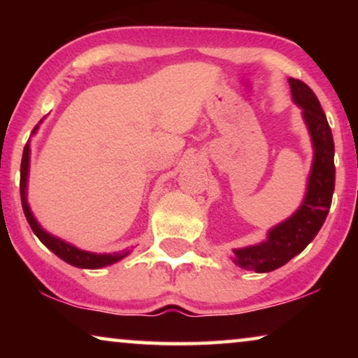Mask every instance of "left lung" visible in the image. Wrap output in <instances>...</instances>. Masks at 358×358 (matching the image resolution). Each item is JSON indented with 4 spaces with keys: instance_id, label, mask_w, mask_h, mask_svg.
<instances>
[{
    "instance_id": "left-lung-1",
    "label": "left lung",
    "mask_w": 358,
    "mask_h": 358,
    "mask_svg": "<svg viewBox=\"0 0 358 358\" xmlns=\"http://www.w3.org/2000/svg\"><path fill=\"white\" fill-rule=\"evenodd\" d=\"M293 102L301 107L303 120L311 135L313 166L308 178L303 203L290 218L273 227L266 241L254 246L233 249V262L238 267L257 273L285 266L300 254L320 231L329 213L336 182L334 140L326 114L311 87L295 78H288Z\"/></svg>"
}]
</instances>
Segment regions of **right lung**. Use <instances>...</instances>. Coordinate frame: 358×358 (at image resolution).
<instances>
[{
	"mask_svg": "<svg viewBox=\"0 0 358 358\" xmlns=\"http://www.w3.org/2000/svg\"><path fill=\"white\" fill-rule=\"evenodd\" d=\"M42 122V120H41ZM38 129V124L34 127L32 134H36ZM29 155H31V146H24L22 153V161H21V202H22V210L24 215H26L29 224H31L32 231L36 233V236L41 239V241L45 244V246L50 249L53 254H57L58 257L63 259V261L71 264L75 267L81 268H101L106 266H110V264L119 262L120 259L129 256L130 251H122V252H114V254H96L90 251H83V249H78L76 246H71L70 243L63 241V239L52 236L50 233H47L41 224L37 223V220L34 218V215L29 208L27 203V176H29Z\"/></svg>",
	"mask_w": 358,
	"mask_h": 358,
	"instance_id": "right-lung-1",
	"label": "right lung"
}]
</instances>
